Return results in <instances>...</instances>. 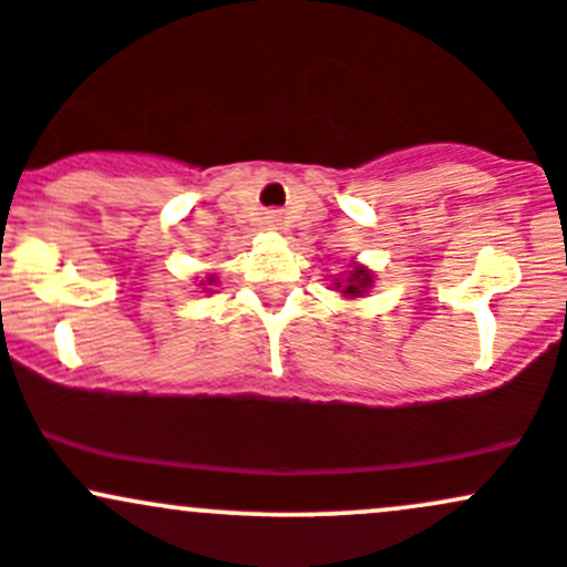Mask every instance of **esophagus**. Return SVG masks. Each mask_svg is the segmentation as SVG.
Here are the masks:
<instances>
[{
	"label": "esophagus",
	"mask_w": 567,
	"mask_h": 567,
	"mask_svg": "<svg viewBox=\"0 0 567 567\" xmlns=\"http://www.w3.org/2000/svg\"><path fill=\"white\" fill-rule=\"evenodd\" d=\"M267 218H270V224H278V221H281V213H278V210H272L270 216H267Z\"/></svg>",
	"instance_id": "34e87169"
}]
</instances>
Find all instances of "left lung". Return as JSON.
Masks as SVG:
<instances>
[{"mask_svg": "<svg viewBox=\"0 0 567 567\" xmlns=\"http://www.w3.org/2000/svg\"><path fill=\"white\" fill-rule=\"evenodd\" d=\"M368 286H370V272L362 270V267H357V270L349 276V284L343 286V295L357 297V295H362ZM338 289H340V281H338Z\"/></svg>", "mask_w": 567, "mask_h": 567, "instance_id": "obj_1", "label": "left lung"}]
</instances>
